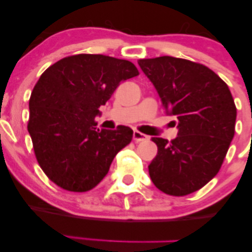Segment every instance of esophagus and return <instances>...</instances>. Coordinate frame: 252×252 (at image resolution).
<instances>
[{
	"label": "esophagus",
	"instance_id": "34e87169",
	"mask_svg": "<svg viewBox=\"0 0 252 252\" xmlns=\"http://www.w3.org/2000/svg\"><path fill=\"white\" fill-rule=\"evenodd\" d=\"M132 137H134V140L136 142H141V141H144L148 138V136H146L142 132L137 131V130H134V132H132Z\"/></svg>",
	"mask_w": 252,
	"mask_h": 252
}]
</instances>
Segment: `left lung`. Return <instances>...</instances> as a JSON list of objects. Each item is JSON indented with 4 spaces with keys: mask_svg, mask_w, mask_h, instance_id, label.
Here are the masks:
<instances>
[{
    "mask_svg": "<svg viewBox=\"0 0 252 252\" xmlns=\"http://www.w3.org/2000/svg\"><path fill=\"white\" fill-rule=\"evenodd\" d=\"M166 112L178 120V136L153 141L158 154L148 166L153 184L182 196L217 175L235 135L237 110L228 86L201 63L174 57L138 60ZM175 123V121H174Z\"/></svg>",
    "mask_w": 252,
    "mask_h": 252,
    "instance_id": "8db88e82",
    "label": "left lung"
}]
</instances>
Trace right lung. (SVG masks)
Masks as SVG:
<instances>
[{"label":"right lung","mask_w":252,"mask_h":252,"mask_svg":"<svg viewBox=\"0 0 252 252\" xmlns=\"http://www.w3.org/2000/svg\"><path fill=\"white\" fill-rule=\"evenodd\" d=\"M137 74L132 63L103 54L63 58L41 74L30 99L28 132L37 162L54 184L86 192L108 174L132 130L99 129L94 118L120 83Z\"/></svg>","instance_id":"1"}]
</instances>
